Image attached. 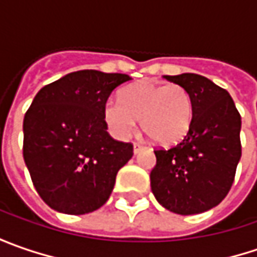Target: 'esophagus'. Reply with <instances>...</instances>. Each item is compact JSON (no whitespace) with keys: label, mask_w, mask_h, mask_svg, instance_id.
I'll return each instance as SVG.
<instances>
[{"label":"esophagus","mask_w":257,"mask_h":257,"mask_svg":"<svg viewBox=\"0 0 257 257\" xmlns=\"http://www.w3.org/2000/svg\"><path fill=\"white\" fill-rule=\"evenodd\" d=\"M143 149H144V147L140 143H134L133 144L134 154H139V153H140V152H142V150H143Z\"/></svg>","instance_id":"34e87169"}]
</instances>
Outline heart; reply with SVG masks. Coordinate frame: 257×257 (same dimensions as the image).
<instances>
[{
  "label": "heart",
  "instance_id": "1",
  "mask_svg": "<svg viewBox=\"0 0 257 257\" xmlns=\"http://www.w3.org/2000/svg\"><path fill=\"white\" fill-rule=\"evenodd\" d=\"M192 98L179 84H156L142 81L124 88L120 101H108L104 118L111 133L127 139L140 120L144 133L156 143L180 142L192 123Z\"/></svg>",
  "mask_w": 257,
  "mask_h": 257
}]
</instances>
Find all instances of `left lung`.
<instances>
[{"label": "left lung", "instance_id": "1", "mask_svg": "<svg viewBox=\"0 0 257 257\" xmlns=\"http://www.w3.org/2000/svg\"><path fill=\"white\" fill-rule=\"evenodd\" d=\"M192 98V123L184 140L154 150L152 192L164 209L197 214L217 206L229 193L242 156V118L230 94L209 78L184 73L164 75Z\"/></svg>", "mask_w": 257, "mask_h": 257}]
</instances>
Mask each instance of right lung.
<instances>
[{"instance_id":"1","label":"right lung","mask_w":257,"mask_h":257,"mask_svg":"<svg viewBox=\"0 0 257 257\" xmlns=\"http://www.w3.org/2000/svg\"><path fill=\"white\" fill-rule=\"evenodd\" d=\"M127 74L81 70L44 85L27 110L23 156L35 190L51 209L85 214L113 192L133 144L107 133L104 107Z\"/></svg>"}]
</instances>
